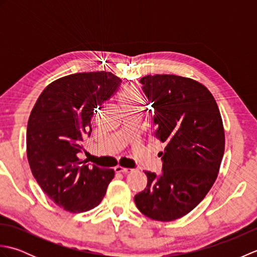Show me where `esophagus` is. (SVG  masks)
Returning a JSON list of instances; mask_svg holds the SVG:
<instances>
[{"label":"esophagus","mask_w":257,"mask_h":257,"mask_svg":"<svg viewBox=\"0 0 257 257\" xmlns=\"http://www.w3.org/2000/svg\"><path fill=\"white\" fill-rule=\"evenodd\" d=\"M114 171H116V172H119V173H129V172H132V171H133V169L123 168V167L117 166V167H114Z\"/></svg>","instance_id":"obj_1"}]
</instances>
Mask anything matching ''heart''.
<instances>
[{"instance_id":"b5f03b06","label":"heart","mask_w":257,"mask_h":257,"mask_svg":"<svg viewBox=\"0 0 257 257\" xmlns=\"http://www.w3.org/2000/svg\"><path fill=\"white\" fill-rule=\"evenodd\" d=\"M144 101L143 92L137 87H127L119 95V102L124 107H140Z\"/></svg>"}]
</instances>
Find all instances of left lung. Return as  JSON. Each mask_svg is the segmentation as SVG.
Here are the masks:
<instances>
[{
    "label": "left lung",
    "mask_w": 257,
    "mask_h": 257,
    "mask_svg": "<svg viewBox=\"0 0 257 257\" xmlns=\"http://www.w3.org/2000/svg\"><path fill=\"white\" fill-rule=\"evenodd\" d=\"M140 83L155 109L156 138L166 148L159 152L162 173L145 171L148 183L135 203L150 219L170 222L192 211L214 184L224 155V127L214 97L199 81L157 74Z\"/></svg>",
    "instance_id": "1"
}]
</instances>
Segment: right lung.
Wrapping results in <instances>:
<instances>
[{
    "label": "right lung",
    "mask_w": 257,
    "mask_h": 257,
    "mask_svg": "<svg viewBox=\"0 0 257 257\" xmlns=\"http://www.w3.org/2000/svg\"><path fill=\"white\" fill-rule=\"evenodd\" d=\"M120 81L109 72L64 76L46 86L31 111L26 154L32 173L48 198L68 212L94 209L114 177L112 169L88 167L78 154L83 138L91 133L95 108Z\"/></svg>",
    "instance_id": "add662e5"
}]
</instances>
